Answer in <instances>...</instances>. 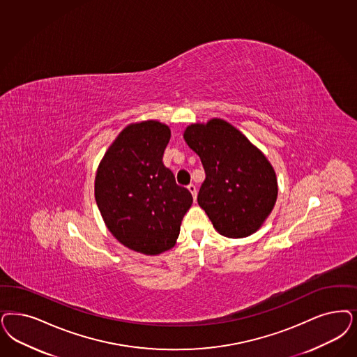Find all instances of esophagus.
Returning <instances> with one entry per match:
<instances>
[{"mask_svg":"<svg viewBox=\"0 0 357 357\" xmlns=\"http://www.w3.org/2000/svg\"><path fill=\"white\" fill-rule=\"evenodd\" d=\"M187 188H188V191L192 194V197H194V199H197V185L191 183V185H187Z\"/></svg>","mask_w":357,"mask_h":357,"instance_id":"34e87169","label":"esophagus"}]
</instances>
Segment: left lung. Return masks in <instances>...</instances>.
Here are the masks:
<instances>
[{
  "mask_svg": "<svg viewBox=\"0 0 357 357\" xmlns=\"http://www.w3.org/2000/svg\"><path fill=\"white\" fill-rule=\"evenodd\" d=\"M183 137L203 163L206 179L197 203L215 229L229 238L255 234L277 200V176L271 162L222 119L192 123Z\"/></svg>",
  "mask_w": 357,
  "mask_h": 357,
  "instance_id": "left-lung-1",
  "label": "left lung"
}]
</instances>
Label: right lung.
Listing matches in <instances>:
<instances>
[{
	"label": "right lung",
	"mask_w": 357,
	"mask_h": 357,
	"mask_svg": "<svg viewBox=\"0 0 357 357\" xmlns=\"http://www.w3.org/2000/svg\"><path fill=\"white\" fill-rule=\"evenodd\" d=\"M170 128L154 120L128 125L98 165L95 199L123 245L155 256L175 245L191 192L176 185L162 158Z\"/></svg>",
	"instance_id": "obj_1"
}]
</instances>
